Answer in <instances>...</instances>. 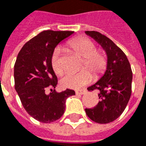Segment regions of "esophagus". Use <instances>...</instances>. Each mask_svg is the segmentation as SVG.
Listing matches in <instances>:
<instances>
[{
  "instance_id": "esophagus-1",
  "label": "esophagus",
  "mask_w": 146,
  "mask_h": 146,
  "mask_svg": "<svg viewBox=\"0 0 146 146\" xmlns=\"http://www.w3.org/2000/svg\"><path fill=\"white\" fill-rule=\"evenodd\" d=\"M76 95H85L86 93V90L85 89H78L75 91Z\"/></svg>"
}]
</instances>
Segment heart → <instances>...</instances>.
<instances>
[{"instance_id": "heart-1", "label": "heart", "mask_w": 146, "mask_h": 146, "mask_svg": "<svg viewBox=\"0 0 146 146\" xmlns=\"http://www.w3.org/2000/svg\"><path fill=\"white\" fill-rule=\"evenodd\" d=\"M69 47L74 53L84 58L82 68L78 73L67 74L61 79V85L68 88H79L92 81V73L95 78H98L102 75L108 67V58L102 51H97L95 44L88 38H78L70 40ZM51 66L54 72L61 75L64 72V67L59 56V48H56L51 57ZM86 68L90 70L89 72Z\"/></svg>"}]
</instances>
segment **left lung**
I'll return each mask as SVG.
<instances>
[{
	"label": "left lung",
	"mask_w": 146,
	"mask_h": 146,
	"mask_svg": "<svg viewBox=\"0 0 146 146\" xmlns=\"http://www.w3.org/2000/svg\"><path fill=\"white\" fill-rule=\"evenodd\" d=\"M100 44L108 56V67L100 80L87 88L96 90L100 101L92 108H85L90 119L99 124L115 121L126 108L131 94L132 72L125 54L112 40L95 31H85Z\"/></svg>",
	"instance_id": "1"
}]
</instances>
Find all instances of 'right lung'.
Returning a JSON list of instances; mask_svg holds the SVG:
<instances>
[{"label":"right lung","mask_w":146,"mask_h":146,"mask_svg":"<svg viewBox=\"0 0 146 146\" xmlns=\"http://www.w3.org/2000/svg\"><path fill=\"white\" fill-rule=\"evenodd\" d=\"M74 31L47 30L28 40L21 49L15 64V88L27 113L43 123L59 119L65 110V101L75 95L67 88L55 91L58 78L51 66V57L58 44ZM50 88L51 93L46 90Z\"/></svg>","instance_id":"obj_1"}]
</instances>
